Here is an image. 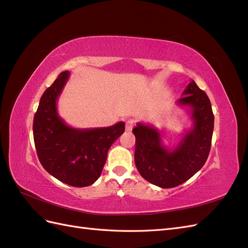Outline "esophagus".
Wrapping results in <instances>:
<instances>
[{"instance_id":"esophagus-1","label":"esophagus","mask_w":248,"mask_h":248,"mask_svg":"<svg viewBox=\"0 0 248 248\" xmlns=\"http://www.w3.org/2000/svg\"><path fill=\"white\" fill-rule=\"evenodd\" d=\"M132 128H133V121H132V120H128V121H126V123H125L126 131H131Z\"/></svg>"}]
</instances>
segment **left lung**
I'll return each instance as SVG.
<instances>
[{
	"label": "left lung",
	"instance_id": "1",
	"mask_svg": "<svg viewBox=\"0 0 248 248\" xmlns=\"http://www.w3.org/2000/svg\"><path fill=\"white\" fill-rule=\"evenodd\" d=\"M176 103L188 108L192 122L176 147L164 145L161 132L153 125L139 122L132 130L137 169L148 182L161 188H171L190 179L204 166L211 148L214 116L207 94L191 80Z\"/></svg>",
	"mask_w": 248,
	"mask_h": 248
}]
</instances>
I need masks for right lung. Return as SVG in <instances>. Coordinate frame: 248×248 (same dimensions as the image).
Listing matches in <instances>:
<instances>
[{"label":"right lung","mask_w":248,"mask_h":248,"mask_svg":"<svg viewBox=\"0 0 248 248\" xmlns=\"http://www.w3.org/2000/svg\"><path fill=\"white\" fill-rule=\"evenodd\" d=\"M69 78L63 71L41 96L34 117L37 155L48 174L74 187L92 185L101 175L108 152L125 130V123L79 129L59 116L57 101Z\"/></svg>","instance_id":"add662e5"}]
</instances>
